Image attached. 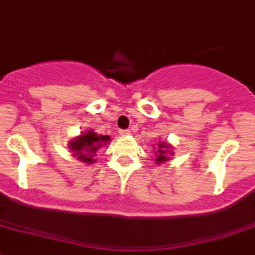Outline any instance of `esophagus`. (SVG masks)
I'll use <instances>...</instances> for the list:
<instances>
[{
  "mask_svg": "<svg viewBox=\"0 0 255 255\" xmlns=\"http://www.w3.org/2000/svg\"><path fill=\"white\" fill-rule=\"evenodd\" d=\"M119 133H121L122 136H128V134H130V130L129 129H121L119 130Z\"/></svg>",
  "mask_w": 255,
  "mask_h": 255,
  "instance_id": "obj_1",
  "label": "esophagus"
}]
</instances>
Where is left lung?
I'll list each match as a JSON object with an SVG mask.
<instances>
[{"instance_id":"obj_1","label":"left lung","mask_w":255,"mask_h":255,"mask_svg":"<svg viewBox=\"0 0 255 255\" xmlns=\"http://www.w3.org/2000/svg\"><path fill=\"white\" fill-rule=\"evenodd\" d=\"M168 149H169V146L165 145V143H159L158 146V152H156V160L155 161H158V163H163V161L168 160L169 159V156H168Z\"/></svg>"}]
</instances>
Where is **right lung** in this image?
<instances>
[{
  "label": "right lung",
  "mask_w": 255,
  "mask_h": 255,
  "mask_svg": "<svg viewBox=\"0 0 255 255\" xmlns=\"http://www.w3.org/2000/svg\"><path fill=\"white\" fill-rule=\"evenodd\" d=\"M109 136H97L95 132L88 130L85 134L77 137L74 141L70 142V149L74 155L78 156L79 160L86 163H94V155L100 149L104 142H109ZM105 145V143H104Z\"/></svg>",
  "instance_id": "1"
}]
</instances>
